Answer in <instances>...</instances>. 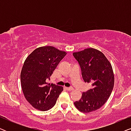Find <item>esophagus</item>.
<instances>
[{"instance_id":"1","label":"esophagus","mask_w":131,"mask_h":131,"mask_svg":"<svg viewBox=\"0 0 131 131\" xmlns=\"http://www.w3.org/2000/svg\"><path fill=\"white\" fill-rule=\"evenodd\" d=\"M66 89H67V91H73V88L72 87H70V88H66Z\"/></svg>"}]
</instances>
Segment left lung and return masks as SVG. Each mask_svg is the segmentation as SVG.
Returning a JSON list of instances; mask_svg holds the SVG:
<instances>
[{
    "label": "left lung",
    "mask_w": 131,
    "mask_h": 131,
    "mask_svg": "<svg viewBox=\"0 0 131 131\" xmlns=\"http://www.w3.org/2000/svg\"><path fill=\"white\" fill-rule=\"evenodd\" d=\"M73 55L81 68L84 81L91 83L92 86L82 93L74 105L82 113L94 112L106 103L113 89L114 75L112 64L102 52L92 48L73 52Z\"/></svg>",
    "instance_id": "1"
}]
</instances>
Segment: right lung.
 Masks as SVG:
<instances>
[{
  "mask_svg": "<svg viewBox=\"0 0 131 131\" xmlns=\"http://www.w3.org/2000/svg\"><path fill=\"white\" fill-rule=\"evenodd\" d=\"M66 52L53 46H44L34 50L27 57L21 71L23 94L34 108L47 111L54 106L63 88L46 82Z\"/></svg>",
  "mask_w": 131,
  "mask_h": 131,
  "instance_id": "add662e5",
  "label": "right lung"
}]
</instances>
